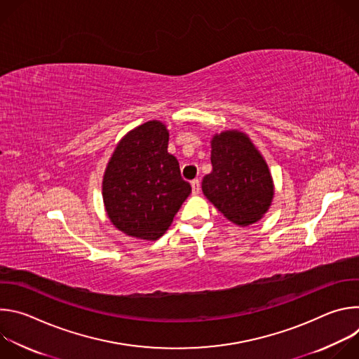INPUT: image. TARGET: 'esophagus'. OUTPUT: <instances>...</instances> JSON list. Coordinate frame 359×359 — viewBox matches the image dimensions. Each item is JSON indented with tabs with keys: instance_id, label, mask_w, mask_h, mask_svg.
<instances>
[{
	"instance_id": "obj_1",
	"label": "esophagus",
	"mask_w": 359,
	"mask_h": 359,
	"mask_svg": "<svg viewBox=\"0 0 359 359\" xmlns=\"http://www.w3.org/2000/svg\"><path fill=\"white\" fill-rule=\"evenodd\" d=\"M191 191H193V194H197L200 191V182H198V179L191 180Z\"/></svg>"
}]
</instances>
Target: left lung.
Listing matches in <instances>:
<instances>
[{"mask_svg":"<svg viewBox=\"0 0 359 359\" xmlns=\"http://www.w3.org/2000/svg\"><path fill=\"white\" fill-rule=\"evenodd\" d=\"M212 173L203 177L201 190L226 219L248 226L259 222L274 196L269 166L240 130H224L212 139Z\"/></svg>","mask_w":359,"mask_h":359,"instance_id":"1","label":"left lung"}]
</instances>
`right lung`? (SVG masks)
Here are the masks:
<instances>
[{
  "instance_id": "1",
  "label": "right lung",
  "mask_w": 359,
  "mask_h": 359,
  "mask_svg": "<svg viewBox=\"0 0 359 359\" xmlns=\"http://www.w3.org/2000/svg\"><path fill=\"white\" fill-rule=\"evenodd\" d=\"M168 143L166 125L149 121L119 140L108 162L102 180L105 210L128 236L158 240L191 193Z\"/></svg>"
}]
</instances>
